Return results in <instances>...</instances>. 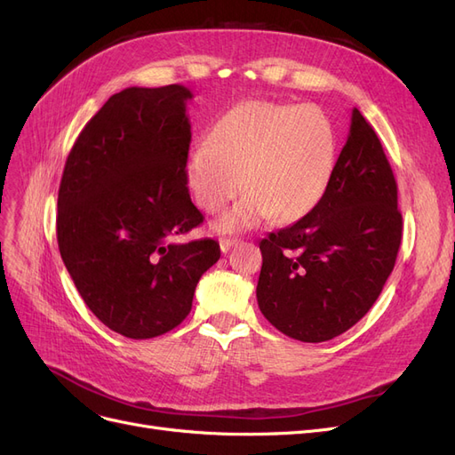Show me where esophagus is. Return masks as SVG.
Returning a JSON list of instances; mask_svg holds the SVG:
<instances>
[{
    "label": "esophagus",
    "mask_w": 455,
    "mask_h": 455,
    "mask_svg": "<svg viewBox=\"0 0 455 455\" xmlns=\"http://www.w3.org/2000/svg\"><path fill=\"white\" fill-rule=\"evenodd\" d=\"M241 243L243 241L237 239V237H224V239H220V251H222L224 254H228L233 249V246H237Z\"/></svg>",
    "instance_id": "1"
}]
</instances>
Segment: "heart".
<instances>
[{
  "label": "heart",
  "instance_id": "b5f03b06",
  "mask_svg": "<svg viewBox=\"0 0 455 455\" xmlns=\"http://www.w3.org/2000/svg\"><path fill=\"white\" fill-rule=\"evenodd\" d=\"M336 163L332 123L315 106L249 100L216 121L209 146L191 151L188 184L204 212H218L214 229L251 231L309 214L323 199Z\"/></svg>",
  "mask_w": 455,
  "mask_h": 455
}]
</instances>
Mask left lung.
Wrapping results in <instances>:
<instances>
[{
  "label": "left lung",
  "mask_w": 455,
  "mask_h": 455,
  "mask_svg": "<svg viewBox=\"0 0 455 455\" xmlns=\"http://www.w3.org/2000/svg\"><path fill=\"white\" fill-rule=\"evenodd\" d=\"M401 239L395 174L376 131L355 108L319 204L259 241V311L299 341L343 334L381 294Z\"/></svg>",
  "instance_id": "1"
}]
</instances>
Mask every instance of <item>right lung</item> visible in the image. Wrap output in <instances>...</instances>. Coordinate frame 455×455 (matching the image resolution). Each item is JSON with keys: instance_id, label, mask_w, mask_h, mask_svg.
I'll use <instances>...</instances> for the list:
<instances>
[{"instance_id": "add662e5", "label": "right lung", "mask_w": 455, "mask_h": 455, "mask_svg": "<svg viewBox=\"0 0 455 455\" xmlns=\"http://www.w3.org/2000/svg\"><path fill=\"white\" fill-rule=\"evenodd\" d=\"M189 89L129 87L96 112L66 159L57 239L87 307L109 330L148 339L191 311L212 239L178 243L203 224L188 189Z\"/></svg>"}]
</instances>
